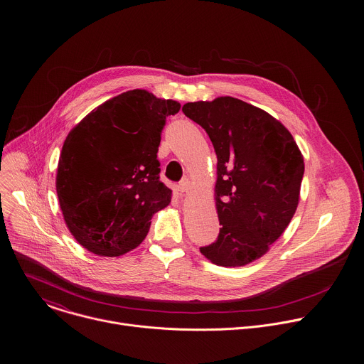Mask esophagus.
<instances>
[{"mask_svg": "<svg viewBox=\"0 0 364 364\" xmlns=\"http://www.w3.org/2000/svg\"><path fill=\"white\" fill-rule=\"evenodd\" d=\"M189 188H191V182H189L188 179H183V181H181L179 185H178V192L186 193V192L189 191Z\"/></svg>", "mask_w": 364, "mask_h": 364, "instance_id": "1", "label": "esophagus"}]
</instances>
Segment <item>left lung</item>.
Returning <instances> with one entry per match:
<instances>
[{"label": "left lung", "instance_id": "1", "mask_svg": "<svg viewBox=\"0 0 364 364\" xmlns=\"http://www.w3.org/2000/svg\"><path fill=\"white\" fill-rule=\"evenodd\" d=\"M217 156V240L200 252L235 267L259 259L290 224L300 199L304 159L290 132L267 112L231 97L189 102Z\"/></svg>", "mask_w": 364, "mask_h": 364}]
</instances>
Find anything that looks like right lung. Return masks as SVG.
<instances>
[{
  "instance_id": "right-lung-1",
  "label": "right lung",
  "mask_w": 364,
  "mask_h": 364,
  "mask_svg": "<svg viewBox=\"0 0 364 364\" xmlns=\"http://www.w3.org/2000/svg\"><path fill=\"white\" fill-rule=\"evenodd\" d=\"M179 109L133 90L100 105L68 133L55 189L70 232L90 252L120 257L137 248L153 215L171 203L156 153L166 117Z\"/></svg>"
}]
</instances>
